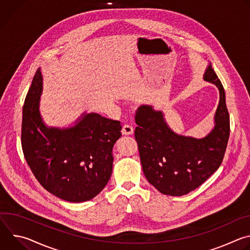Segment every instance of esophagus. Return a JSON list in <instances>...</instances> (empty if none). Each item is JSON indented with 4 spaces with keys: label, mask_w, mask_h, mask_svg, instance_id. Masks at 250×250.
Returning a JSON list of instances; mask_svg holds the SVG:
<instances>
[{
    "label": "esophagus",
    "mask_w": 250,
    "mask_h": 250,
    "mask_svg": "<svg viewBox=\"0 0 250 250\" xmlns=\"http://www.w3.org/2000/svg\"><path fill=\"white\" fill-rule=\"evenodd\" d=\"M123 133L124 134H132L133 133V126L130 125V124H125L124 126H123Z\"/></svg>",
    "instance_id": "obj_1"
}]
</instances>
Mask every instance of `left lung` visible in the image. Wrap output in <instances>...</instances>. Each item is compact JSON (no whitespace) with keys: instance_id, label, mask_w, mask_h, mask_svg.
<instances>
[{"instance_id":"left-lung-1","label":"left lung","mask_w":250,"mask_h":250,"mask_svg":"<svg viewBox=\"0 0 250 250\" xmlns=\"http://www.w3.org/2000/svg\"><path fill=\"white\" fill-rule=\"evenodd\" d=\"M204 79L220 90L216 125L204 138L178 135L166 125L161 112L140 105L135 113L137 142L142 170L160 193L183 196L201 186L221 166L229 137V115L222 82L211 64Z\"/></svg>"}]
</instances>
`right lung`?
<instances>
[{
	"mask_svg": "<svg viewBox=\"0 0 250 250\" xmlns=\"http://www.w3.org/2000/svg\"><path fill=\"white\" fill-rule=\"evenodd\" d=\"M42 90L39 69L22 108L21 147L25 160L49 193L72 203L89 201L110 180L113 147L122 136L121 122L92 113L72 127H47L39 111Z\"/></svg>",
	"mask_w": 250,
	"mask_h": 250,
	"instance_id": "right-lung-1",
	"label": "right lung"
}]
</instances>
